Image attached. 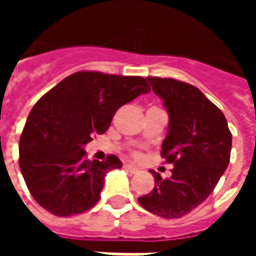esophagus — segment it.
<instances>
[{"label": "esophagus", "instance_id": "1", "mask_svg": "<svg viewBox=\"0 0 256 256\" xmlns=\"http://www.w3.org/2000/svg\"><path fill=\"white\" fill-rule=\"evenodd\" d=\"M124 168L128 170V172H132V174H136V172H138V168L133 164H124Z\"/></svg>", "mask_w": 256, "mask_h": 256}]
</instances>
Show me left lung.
Returning a JSON list of instances; mask_svg holds the SVG:
<instances>
[{
  "instance_id": "1",
  "label": "left lung",
  "mask_w": 256,
  "mask_h": 256,
  "mask_svg": "<svg viewBox=\"0 0 256 256\" xmlns=\"http://www.w3.org/2000/svg\"><path fill=\"white\" fill-rule=\"evenodd\" d=\"M146 79L168 114L160 154L174 167L168 178L150 172L155 186L138 198V203L163 218H181L208 198L225 172L232 133L222 111L193 84L172 78Z\"/></svg>"
}]
</instances>
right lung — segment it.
I'll list each match as a JSON object with an SVG mask.
<instances>
[{
    "instance_id": "right-lung-1",
    "label": "right lung",
    "mask_w": 256,
    "mask_h": 256,
    "mask_svg": "<svg viewBox=\"0 0 256 256\" xmlns=\"http://www.w3.org/2000/svg\"><path fill=\"white\" fill-rule=\"evenodd\" d=\"M150 92L141 76L80 71L42 96L19 142L20 172L36 203L58 216L96 206L106 172L122 162L114 155L89 160L84 146L94 134L106 133L120 106Z\"/></svg>"
}]
</instances>
